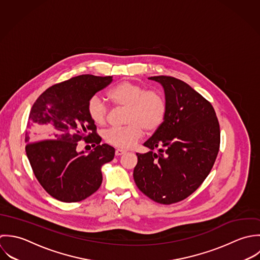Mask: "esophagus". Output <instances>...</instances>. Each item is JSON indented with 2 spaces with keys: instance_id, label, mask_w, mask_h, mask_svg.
Returning <instances> with one entry per match:
<instances>
[{
  "instance_id": "esophagus-1",
  "label": "esophagus",
  "mask_w": 260,
  "mask_h": 260,
  "mask_svg": "<svg viewBox=\"0 0 260 260\" xmlns=\"http://www.w3.org/2000/svg\"><path fill=\"white\" fill-rule=\"evenodd\" d=\"M126 152L125 151H123V150H119V149H117L116 151H115V156H121V155H123V154H125Z\"/></svg>"
}]
</instances>
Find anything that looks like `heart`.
<instances>
[{"instance_id": "heart-1", "label": "heart", "mask_w": 260, "mask_h": 260, "mask_svg": "<svg viewBox=\"0 0 260 260\" xmlns=\"http://www.w3.org/2000/svg\"><path fill=\"white\" fill-rule=\"evenodd\" d=\"M108 100L116 107H125L122 127H113L104 134L107 144L129 149L142 138L144 131L152 135L161 126L167 115V102L156 90H147L145 86L124 80L112 86L106 93ZM89 118L103 126L108 118V107L99 96H92L87 103Z\"/></svg>"}]
</instances>
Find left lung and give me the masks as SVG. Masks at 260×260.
<instances>
[{
    "mask_svg": "<svg viewBox=\"0 0 260 260\" xmlns=\"http://www.w3.org/2000/svg\"><path fill=\"white\" fill-rule=\"evenodd\" d=\"M149 79L162 85L168 110L144 144L151 151L137 154L134 179L150 199L170 205L189 197L207 178L220 148V126L212 104L186 82L164 75Z\"/></svg>",
    "mask_w": 260,
    "mask_h": 260,
    "instance_id": "obj_1",
    "label": "left lung"
}]
</instances>
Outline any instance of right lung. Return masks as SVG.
Segmentation results:
<instances>
[{"label":"right lung","mask_w":260,"mask_h":260,"mask_svg":"<svg viewBox=\"0 0 260 260\" xmlns=\"http://www.w3.org/2000/svg\"><path fill=\"white\" fill-rule=\"evenodd\" d=\"M111 81L112 76L71 77L47 88L31 108L26 154L40 185L59 201L79 202L95 193L103 183V165L114 157L112 147L101 145L87 114L88 101ZM33 138L43 140L31 142ZM80 140L92 143L95 150L78 153Z\"/></svg>","instance_id":"add662e5"}]
</instances>
